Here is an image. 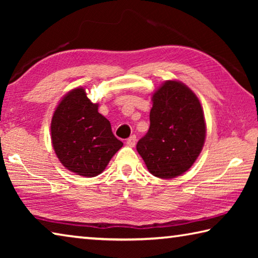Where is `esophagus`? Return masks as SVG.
<instances>
[{"instance_id": "obj_1", "label": "esophagus", "mask_w": 258, "mask_h": 258, "mask_svg": "<svg viewBox=\"0 0 258 258\" xmlns=\"http://www.w3.org/2000/svg\"><path fill=\"white\" fill-rule=\"evenodd\" d=\"M126 143H127V146L130 147H134L135 143H137V137H135V135H131V137L126 140Z\"/></svg>"}]
</instances>
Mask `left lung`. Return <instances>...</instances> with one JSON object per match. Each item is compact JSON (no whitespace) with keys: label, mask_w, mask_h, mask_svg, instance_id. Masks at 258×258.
Masks as SVG:
<instances>
[{"label":"left lung","mask_w":258,"mask_h":258,"mask_svg":"<svg viewBox=\"0 0 258 258\" xmlns=\"http://www.w3.org/2000/svg\"><path fill=\"white\" fill-rule=\"evenodd\" d=\"M206 123L202 104L178 81H166L152 94L150 127L137 150L152 175L174 178L189 169L203 150Z\"/></svg>","instance_id":"1"}]
</instances>
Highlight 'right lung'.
Here are the masks:
<instances>
[{
  "label": "right lung",
  "instance_id": "obj_1",
  "mask_svg": "<svg viewBox=\"0 0 258 258\" xmlns=\"http://www.w3.org/2000/svg\"><path fill=\"white\" fill-rule=\"evenodd\" d=\"M91 102L85 89L64 95L51 120V140L56 157L68 171L85 177L101 174L123 147L106 117Z\"/></svg>",
  "mask_w": 258,
  "mask_h": 258
}]
</instances>
